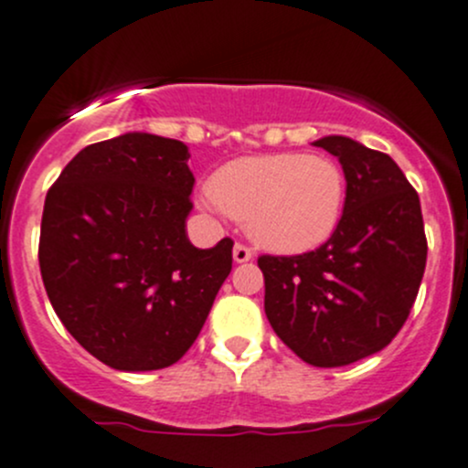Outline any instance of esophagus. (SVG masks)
<instances>
[{"label":"esophagus","instance_id":"obj_1","mask_svg":"<svg viewBox=\"0 0 468 468\" xmlns=\"http://www.w3.org/2000/svg\"><path fill=\"white\" fill-rule=\"evenodd\" d=\"M253 258V250H250L249 247H244V244H235V249H233V260L238 264H242V262H249V260Z\"/></svg>","mask_w":468,"mask_h":468}]
</instances>
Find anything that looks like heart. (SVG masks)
I'll return each instance as SVG.
<instances>
[{
	"instance_id": "heart-1",
	"label": "heart",
	"mask_w": 468,
	"mask_h": 468,
	"mask_svg": "<svg viewBox=\"0 0 468 468\" xmlns=\"http://www.w3.org/2000/svg\"><path fill=\"white\" fill-rule=\"evenodd\" d=\"M199 201L210 213L244 221L260 247L300 253L336 229L346 175L336 161L304 152L244 156L218 170Z\"/></svg>"
}]
</instances>
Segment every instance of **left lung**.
I'll return each instance as SVG.
<instances>
[{"instance_id": "8db88e82", "label": "left lung", "mask_w": 468, "mask_h": 468, "mask_svg": "<svg viewBox=\"0 0 468 468\" xmlns=\"http://www.w3.org/2000/svg\"><path fill=\"white\" fill-rule=\"evenodd\" d=\"M346 175L336 230L303 255H262L264 312L280 341L316 367L381 352L406 323L426 269L420 195L383 152L347 136L314 141Z\"/></svg>"}]
</instances>
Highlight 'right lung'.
I'll return each instance as SVG.
<instances>
[{"mask_svg":"<svg viewBox=\"0 0 468 468\" xmlns=\"http://www.w3.org/2000/svg\"><path fill=\"white\" fill-rule=\"evenodd\" d=\"M188 145L127 132L78 152L47 193L39 271L58 318L105 366L161 370L199 336L233 267V239L186 233Z\"/></svg>","mask_w":468,"mask_h":468,"instance_id":"1","label":"right lung"}]
</instances>
